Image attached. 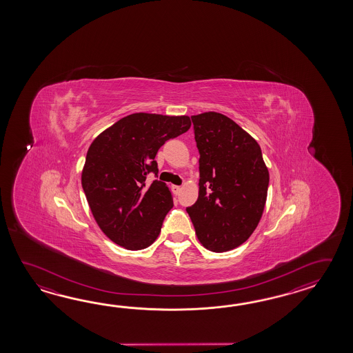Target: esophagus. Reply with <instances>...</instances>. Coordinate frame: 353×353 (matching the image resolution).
<instances>
[{"label":"esophagus","mask_w":353,"mask_h":353,"mask_svg":"<svg viewBox=\"0 0 353 353\" xmlns=\"http://www.w3.org/2000/svg\"><path fill=\"white\" fill-rule=\"evenodd\" d=\"M172 189H173L174 194L178 195L180 193V190H181V187H179V185H173Z\"/></svg>","instance_id":"1"}]
</instances>
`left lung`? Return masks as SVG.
I'll return each mask as SVG.
<instances>
[{
  "instance_id": "8db88e82",
  "label": "left lung",
  "mask_w": 353,
  "mask_h": 353,
  "mask_svg": "<svg viewBox=\"0 0 353 353\" xmlns=\"http://www.w3.org/2000/svg\"><path fill=\"white\" fill-rule=\"evenodd\" d=\"M199 151V195L187 212L204 248H239L263 216L269 170L255 139L225 114L192 116Z\"/></svg>"
}]
</instances>
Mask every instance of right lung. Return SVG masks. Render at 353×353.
<instances>
[{"instance_id": "add662e5", "label": "right lung", "mask_w": 353, "mask_h": 353, "mask_svg": "<svg viewBox=\"0 0 353 353\" xmlns=\"http://www.w3.org/2000/svg\"><path fill=\"white\" fill-rule=\"evenodd\" d=\"M188 116L132 113L93 140L82 187L92 214L105 236L128 250L149 248L158 239L173 196L158 176L155 157L165 141L187 132Z\"/></svg>"}]
</instances>
